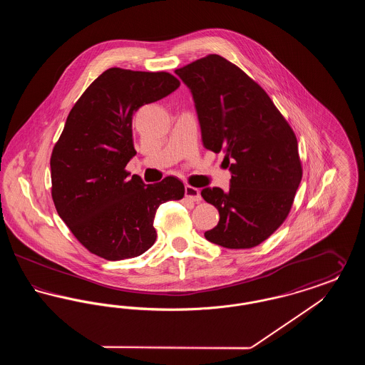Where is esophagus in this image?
Wrapping results in <instances>:
<instances>
[{
  "label": "esophagus",
  "mask_w": 365,
  "mask_h": 365,
  "mask_svg": "<svg viewBox=\"0 0 365 365\" xmlns=\"http://www.w3.org/2000/svg\"><path fill=\"white\" fill-rule=\"evenodd\" d=\"M185 195H186V198H189V200L194 201V202H200L202 200L200 190L192 187V186H189V185L185 187Z\"/></svg>",
  "instance_id": "1"
}]
</instances>
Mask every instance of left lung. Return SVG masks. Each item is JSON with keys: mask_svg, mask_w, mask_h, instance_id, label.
<instances>
[{"mask_svg": "<svg viewBox=\"0 0 365 365\" xmlns=\"http://www.w3.org/2000/svg\"><path fill=\"white\" fill-rule=\"evenodd\" d=\"M175 73L190 90L204 146L223 152L231 173L230 190L201 191L220 215L205 238L227 249L257 246L287 217L302 178L294 133L268 94L219 54Z\"/></svg>", "mask_w": 365, "mask_h": 365, "instance_id": "left-lung-1", "label": "left lung"}]
</instances>
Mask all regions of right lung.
<instances>
[{"label":"right lung","mask_w":365,"mask_h":365,"mask_svg":"<svg viewBox=\"0 0 365 365\" xmlns=\"http://www.w3.org/2000/svg\"><path fill=\"white\" fill-rule=\"evenodd\" d=\"M168 72L109 68L73 105L51 157L58 216L88 252L105 260L137 257L156 241V210L183 198L185 186L167 176L145 185L124 170L137 155L133 115L179 87Z\"/></svg>","instance_id":"right-lung-1"}]
</instances>
